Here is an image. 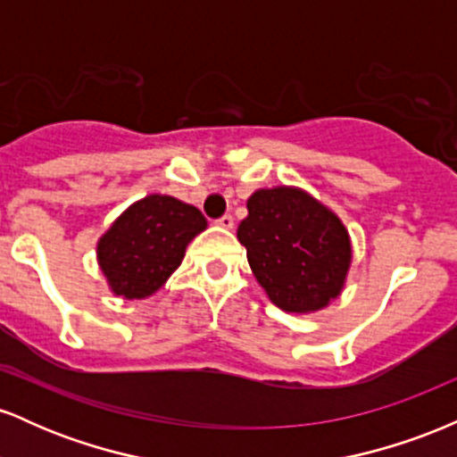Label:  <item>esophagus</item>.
<instances>
[{"instance_id":"34e87169","label":"esophagus","mask_w":457,"mask_h":457,"mask_svg":"<svg viewBox=\"0 0 457 457\" xmlns=\"http://www.w3.org/2000/svg\"><path fill=\"white\" fill-rule=\"evenodd\" d=\"M217 225H219V228H223V229H232L234 228V217H232V214H223V217L217 221Z\"/></svg>"}]
</instances>
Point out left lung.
Wrapping results in <instances>:
<instances>
[{
  "instance_id": "obj_1",
  "label": "left lung",
  "mask_w": 457,
  "mask_h": 457,
  "mask_svg": "<svg viewBox=\"0 0 457 457\" xmlns=\"http://www.w3.org/2000/svg\"><path fill=\"white\" fill-rule=\"evenodd\" d=\"M246 211L238 240L277 307L312 313L342 295L353 246L337 214L296 187L260 188Z\"/></svg>"
}]
</instances>
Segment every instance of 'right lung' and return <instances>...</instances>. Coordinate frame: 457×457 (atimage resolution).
I'll list each match as a JSON object with an SVG mask.
<instances>
[{"label":"right lung","instance_id":"obj_1","mask_svg":"<svg viewBox=\"0 0 457 457\" xmlns=\"http://www.w3.org/2000/svg\"><path fill=\"white\" fill-rule=\"evenodd\" d=\"M206 225L195 206L171 195L154 193L130 204L96 245L98 266L113 295L129 301L154 295Z\"/></svg>","mask_w":457,"mask_h":457}]
</instances>
